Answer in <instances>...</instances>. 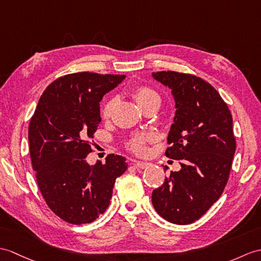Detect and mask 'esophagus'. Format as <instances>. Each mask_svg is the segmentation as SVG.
<instances>
[{
    "mask_svg": "<svg viewBox=\"0 0 261 261\" xmlns=\"http://www.w3.org/2000/svg\"><path fill=\"white\" fill-rule=\"evenodd\" d=\"M133 165H135L137 168H140V169H144V168H148L150 166L149 162H142V161H138V160H133Z\"/></svg>",
    "mask_w": 261,
    "mask_h": 261,
    "instance_id": "esophagus-1",
    "label": "esophagus"
}]
</instances>
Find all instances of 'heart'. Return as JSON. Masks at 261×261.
I'll return each instance as SVG.
<instances>
[{
    "label": "heart",
    "mask_w": 261,
    "mask_h": 261,
    "mask_svg": "<svg viewBox=\"0 0 261 261\" xmlns=\"http://www.w3.org/2000/svg\"><path fill=\"white\" fill-rule=\"evenodd\" d=\"M133 99L139 105L141 109L145 108L147 106L151 105L155 101H160V95L158 94L155 90L147 86H140L133 90L132 92ZM113 105V101H109L107 105L103 108V117L108 118L110 114L111 108ZM152 135L151 133H142V135H138L132 137L128 141V147L132 151V152L138 154H143L147 152V143L152 139Z\"/></svg>",
    "instance_id": "obj_1"
}]
</instances>
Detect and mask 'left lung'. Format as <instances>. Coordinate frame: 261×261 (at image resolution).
Wrapping results in <instances>:
<instances>
[{
	"label": "left lung",
	"mask_w": 261,
	"mask_h": 261,
	"mask_svg": "<svg viewBox=\"0 0 261 261\" xmlns=\"http://www.w3.org/2000/svg\"><path fill=\"white\" fill-rule=\"evenodd\" d=\"M171 89L175 117L166 155L180 160V171L152 191V204L163 219L189 225L222 195L236 151L232 116L218 91L203 79L175 71L153 72Z\"/></svg>",
	"instance_id": "1"
}]
</instances>
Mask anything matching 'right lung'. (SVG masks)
Returning a JSON list of instances; mask_svg holds the SVG:
<instances>
[{
  "mask_svg": "<svg viewBox=\"0 0 261 261\" xmlns=\"http://www.w3.org/2000/svg\"><path fill=\"white\" fill-rule=\"evenodd\" d=\"M125 75L77 72L57 79L41 95L30 121L29 144L36 182L46 204L72 225L94 221L110 203L128 163L118 154L90 166L101 122L100 101Z\"/></svg>",
  "mask_w": 261,
  "mask_h": 261,
  "instance_id": "right-lung-1",
  "label": "right lung"
}]
</instances>
